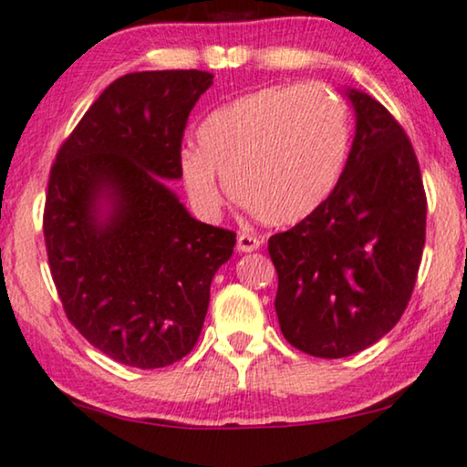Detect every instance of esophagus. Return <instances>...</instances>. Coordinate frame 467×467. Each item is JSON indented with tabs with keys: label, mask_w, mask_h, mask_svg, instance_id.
I'll use <instances>...</instances> for the list:
<instances>
[{
	"label": "esophagus",
	"mask_w": 467,
	"mask_h": 467,
	"mask_svg": "<svg viewBox=\"0 0 467 467\" xmlns=\"http://www.w3.org/2000/svg\"><path fill=\"white\" fill-rule=\"evenodd\" d=\"M260 245H263V239L256 237V234L239 233V237H237V250L239 252H254V250H258Z\"/></svg>",
	"instance_id": "esophagus-1"
}]
</instances>
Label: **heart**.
<instances>
[{"label": "heart", "mask_w": 467, "mask_h": 467, "mask_svg": "<svg viewBox=\"0 0 467 467\" xmlns=\"http://www.w3.org/2000/svg\"><path fill=\"white\" fill-rule=\"evenodd\" d=\"M198 145L179 155V172L201 213L220 209L222 174L228 194L252 217L292 226L337 188L350 117L325 85L265 87L211 110L198 128Z\"/></svg>", "instance_id": "heart-1"}]
</instances>
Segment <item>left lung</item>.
Returning a JSON list of instances; mask_svg holds the SVG:
<instances>
[{"label": "left lung", "instance_id": "obj_1", "mask_svg": "<svg viewBox=\"0 0 467 467\" xmlns=\"http://www.w3.org/2000/svg\"><path fill=\"white\" fill-rule=\"evenodd\" d=\"M357 134L322 207L269 239L285 341L341 358L384 337L406 312L425 247L427 196L401 123L350 91Z\"/></svg>", "mask_w": 467, "mask_h": 467}]
</instances>
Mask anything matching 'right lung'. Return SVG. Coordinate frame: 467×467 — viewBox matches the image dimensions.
Returning <instances> with one entry per match:
<instances>
[{
  "mask_svg": "<svg viewBox=\"0 0 467 467\" xmlns=\"http://www.w3.org/2000/svg\"><path fill=\"white\" fill-rule=\"evenodd\" d=\"M213 83L204 70L134 72L102 91L48 175L45 245L74 328L117 363L158 369L192 352L215 271L237 234L192 217L179 179L183 130ZM111 198L101 220L98 197Z\"/></svg>",
  "mask_w": 467,
  "mask_h": 467,
  "instance_id": "add662e5",
  "label": "right lung"
}]
</instances>
